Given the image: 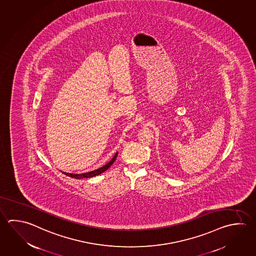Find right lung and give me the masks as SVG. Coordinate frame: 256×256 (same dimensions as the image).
Returning <instances> with one entry per match:
<instances>
[{
  "label": "right lung",
  "mask_w": 256,
  "mask_h": 256,
  "mask_svg": "<svg viewBox=\"0 0 256 256\" xmlns=\"http://www.w3.org/2000/svg\"><path fill=\"white\" fill-rule=\"evenodd\" d=\"M117 154H118V152H116V155L114 156V158H112L111 160H110L109 162L107 163V164H106L104 166L99 168L96 170H93V172H86V173H82V174H72V173H66V172H63V173L66 174V176H68V177L74 178H92L94 177V176H98V175H99V174H101L102 172H106L107 168H109L112 164L114 162V160H116V158L117 157Z\"/></svg>",
  "instance_id": "1"
}]
</instances>
